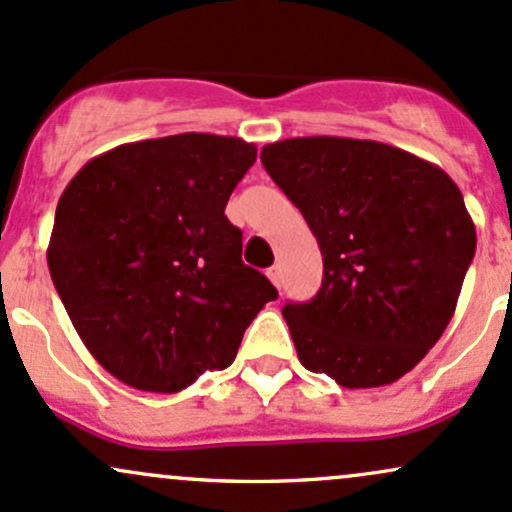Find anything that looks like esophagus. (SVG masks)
Returning a JSON list of instances; mask_svg holds the SVG:
<instances>
[{"label":"esophagus","instance_id":"obj_1","mask_svg":"<svg viewBox=\"0 0 512 512\" xmlns=\"http://www.w3.org/2000/svg\"><path fill=\"white\" fill-rule=\"evenodd\" d=\"M268 278H271V283L275 287H280V283H283V271H280V266L268 268Z\"/></svg>","mask_w":512,"mask_h":512}]
</instances>
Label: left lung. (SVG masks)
<instances>
[{
	"label": "left lung",
	"mask_w": 512,
	"mask_h": 512,
	"mask_svg": "<svg viewBox=\"0 0 512 512\" xmlns=\"http://www.w3.org/2000/svg\"><path fill=\"white\" fill-rule=\"evenodd\" d=\"M324 256L309 302H287L297 358L348 389L413 370L455 314L476 251L457 183L440 166L375 140L292 137L261 149Z\"/></svg>",
	"instance_id": "1"
}]
</instances>
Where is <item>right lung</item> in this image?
Returning <instances> with one entry per match:
<instances>
[{
  "instance_id": "right-lung-1",
  "label": "right lung",
  "mask_w": 512,
  "mask_h": 512,
  "mask_svg": "<svg viewBox=\"0 0 512 512\" xmlns=\"http://www.w3.org/2000/svg\"><path fill=\"white\" fill-rule=\"evenodd\" d=\"M256 162L239 137L183 132L86 162L55 210L48 268L103 370L174 394L234 363L246 326L278 297L241 261L225 208Z\"/></svg>"
}]
</instances>
